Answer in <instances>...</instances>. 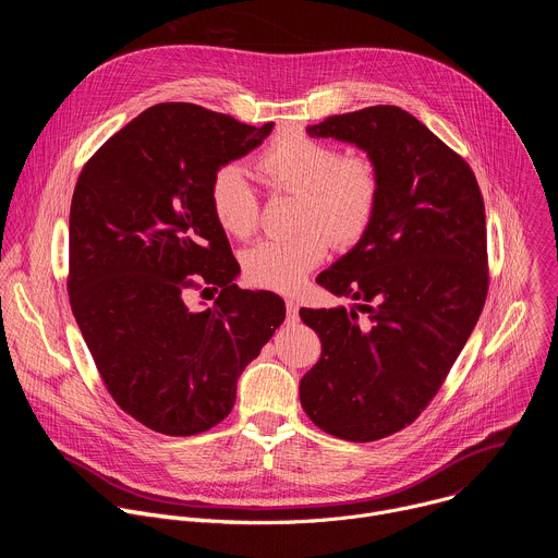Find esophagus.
<instances>
[{"label":"esophagus","mask_w":558,"mask_h":558,"mask_svg":"<svg viewBox=\"0 0 558 558\" xmlns=\"http://www.w3.org/2000/svg\"><path fill=\"white\" fill-rule=\"evenodd\" d=\"M287 317H289V323L298 320V302L295 300H287Z\"/></svg>","instance_id":"esophagus-1"}]
</instances>
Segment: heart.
<instances>
[{
	"instance_id": "obj_1",
	"label": "heart",
	"mask_w": 558,
	"mask_h": 558,
	"mask_svg": "<svg viewBox=\"0 0 558 558\" xmlns=\"http://www.w3.org/2000/svg\"><path fill=\"white\" fill-rule=\"evenodd\" d=\"M265 181L298 196L291 238H269L243 254L245 278L263 289L293 293L331 247H351L368 231L381 192L379 170L368 156H342L340 149L298 130L274 136L256 158ZM218 225L247 238L258 227V196L238 166L220 168L209 185Z\"/></svg>"
}]
</instances>
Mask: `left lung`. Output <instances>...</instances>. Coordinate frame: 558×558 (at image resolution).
<instances>
[{
    "instance_id": "obj_1",
    "label": "left lung",
    "mask_w": 558,
    "mask_h": 558,
    "mask_svg": "<svg viewBox=\"0 0 558 558\" xmlns=\"http://www.w3.org/2000/svg\"><path fill=\"white\" fill-rule=\"evenodd\" d=\"M306 134L366 151L381 192L368 231L317 276L353 308H300L323 344L300 404L333 437L375 441L426 409L480 320L486 207L463 158L402 108L333 114Z\"/></svg>"
}]
</instances>
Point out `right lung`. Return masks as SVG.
Listing matches in <instances>:
<instances>
[{"instance_id": "right-lung-1", "label": "right lung", "mask_w": 558, "mask_h": 558, "mask_svg": "<svg viewBox=\"0 0 558 558\" xmlns=\"http://www.w3.org/2000/svg\"><path fill=\"white\" fill-rule=\"evenodd\" d=\"M194 104H158L90 158L70 205L68 293L114 402L143 426L190 437L222 422L245 366L284 320V300L238 289L214 174L271 134ZM220 286L194 312L192 286ZM205 291V289H203Z\"/></svg>"}]
</instances>
